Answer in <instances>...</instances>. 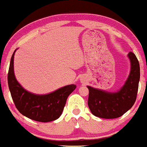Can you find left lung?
I'll use <instances>...</instances> for the list:
<instances>
[{
	"label": "left lung",
	"instance_id": "1",
	"mask_svg": "<svg viewBox=\"0 0 147 147\" xmlns=\"http://www.w3.org/2000/svg\"><path fill=\"white\" fill-rule=\"evenodd\" d=\"M130 72L123 86L117 92H108L87 86L89 90L88 105L95 117L116 119L127 112L134 104L140 80V65L133 52L127 54Z\"/></svg>",
	"mask_w": 147,
	"mask_h": 147
}]
</instances>
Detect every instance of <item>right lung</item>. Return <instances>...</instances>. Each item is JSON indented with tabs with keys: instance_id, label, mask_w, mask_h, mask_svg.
<instances>
[{
	"instance_id": "add662e5",
	"label": "right lung",
	"mask_w": 147,
	"mask_h": 147,
	"mask_svg": "<svg viewBox=\"0 0 147 147\" xmlns=\"http://www.w3.org/2000/svg\"><path fill=\"white\" fill-rule=\"evenodd\" d=\"M16 50L11 59L8 72L9 88L16 108L22 115L39 122H50L59 119L68 96L76 89V85H67L46 95L28 92L18 82L14 74L13 59Z\"/></svg>"
}]
</instances>
